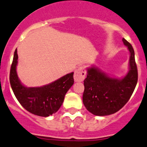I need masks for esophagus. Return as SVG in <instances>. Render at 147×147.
Masks as SVG:
<instances>
[{
	"label": "esophagus",
	"instance_id": "obj_1",
	"mask_svg": "<svg viewBox=\"0 0 147 147\" xmlns=\"http://www.w3.org/2000/svg\"><path fill=\"white\" fill-rule=\"evenodd\" d=\"M86 77V69L84 67H80L75 71L74 79L75 82H82Z\"/></svg>",
	"mask_w": 147,
	"mask_h": 147
}]
</instances>
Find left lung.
<instances>
[{"label": "left lung", "mask_w": 147, "mask_h": 147, "mask_svg": "<svg viewBox=\"0 0 147 147\" xmlns=\"http://www.w3.org/2000/svg\"><path fill=\"white\" fill-rule=\"evenodd\" d=\"M122 41L130 53L129 70L122 79L109 78L96 67L87 69L82 101L86 109L97 116L118 112L129 101L137 85L138 72L134 49L124 38Z\"/></svg>", "instance_id": "obj_1"}]
</instances>
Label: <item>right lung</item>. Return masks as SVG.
<instances>
[{
	"instance_id": "add662e5",
	"label": "right lung",
	"mask_w": 147,
	"mask_h": 147,
	"mask_svg": "<svg viewBox=\"0 0 147 147\" xmlns=\"http://www.w3.org/2000/svg\"><path fill=\"white\" fill-rule=\"evenodd\" d=\"M17 50L13 56L10 72V82L15 96L20 105L30 113L48 117L55 113L64 101L65 95L74 83V72L55 82L38 87H27L20 82L16 72Z\"/></svg>"
}]
</instances>
